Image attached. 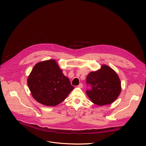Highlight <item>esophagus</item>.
<instances>
[{"mask_svg":"<svg viewBox=\"0 0 146 146\" xmlns=\"http://www.w3.org/2000/svg\"><path fill=\"white\" fill-rule=\"evenodd\" d=\"M82 87H83V85H82V83H80V84L78 86V88H82Z\"/></svg>","mask_w":146,"mask_h":146,"instance_id":"1","label":"esophagus"}]
</instances>
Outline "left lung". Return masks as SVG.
Returning <instances> with one entry per match:
<instances>
[{
  "mask_svg": "<svg viewBox=\"0 0 146 146\" xmlns=\"http://www.w3.org/2000/svg\"><path fill=\"white\" fill-rule=\"evenodd\" d=\"M87 84L92 89L87 90V96L98 106L107 105L114 102L121 91V81L117 73L106 65L99 70L90 72L87 77Z\"/></svg>",
  "mask_w": 146,
  "mask_h": 146,
  "instance_id": "8db88e82",
  "label": "left lung"
}]
</instances>
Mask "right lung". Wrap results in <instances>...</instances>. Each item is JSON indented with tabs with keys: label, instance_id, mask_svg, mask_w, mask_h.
<instances>
[{
	"label": "right lung",
	"instance_id": "obj_1",
	"mask_svg": "<svg viewBox=\"0 0 146 146\" xmlns=\"http://www.w3.org/2000/svg\"><path fill=\"white\" fill-rule=\"evenodd\" d=\"M27 83L32 97L47 106L59 105L74 89L55 59L37 63L28 77Z\"/></svg>",
	"mask_w": 146,
	"mask_h": 146
}]
</instances>
